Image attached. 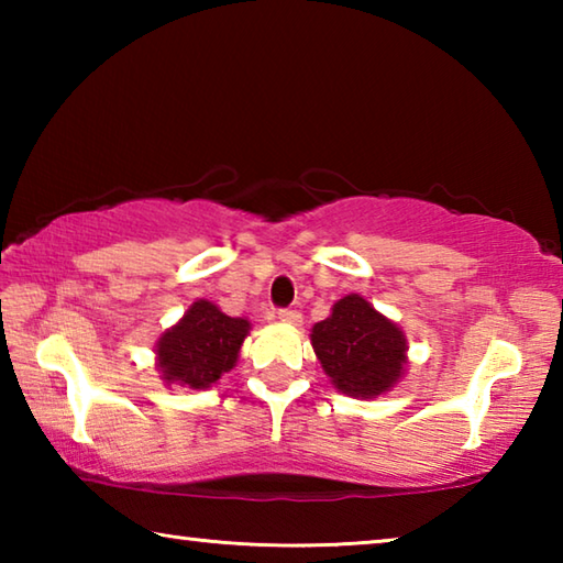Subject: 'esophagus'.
I'll return each mask as SVG.
<instances>
[{
  "label": "esophagus",
  "mask_w": 563,
  "mask_h": 563,
  "mask_svg": "<svg viewBox=\"0 0 563 563\" xmlns=\"http://www.w3.org/2000/svg\"><path fill=\"white\" fill-rule=\"evenodd\" d=\"M278 320L285 322V325H300L302 316H300L298 310H280V312H278Z\"/></svg>",
  "instance_id": "1"
}]
</instances>
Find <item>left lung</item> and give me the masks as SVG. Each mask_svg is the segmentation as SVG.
I'll list each match as a JSON object with an SVG mask.
<instances>
[{"label": "left lung", "instance_id": "obj_1", "mask_svg": "<svg viewBox=\"0 0 563 563\" xmlns=\"http://www.w3.org/2000/svg\"><path fill=\"white\" fill-rule=\"evenodd\" d=\"M310 342L338 393L375 399L407 375V338L395 320L357 292L340 298L310 330Z\"/></svg>", "mask_w": 563, "mask_h": 563}]
</instances>
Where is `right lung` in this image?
Here are the masks:
<instances>
[{"label": "right lung", "mask_w": 563, "mask_h": 563, "mask_svg": "<svg viewBox=\"0 0 563 563\" xmlns=\"http://www.w3.org/2000/svg\"><path fill=\"white\" fill-rule=\"evenodd\" d=\"M251 320L231 318L216 302L198 298L176 325L156 340V373L166 387L208 389L231 373Z\"/></svg>", "instance_id": "1"}]
</instances>
